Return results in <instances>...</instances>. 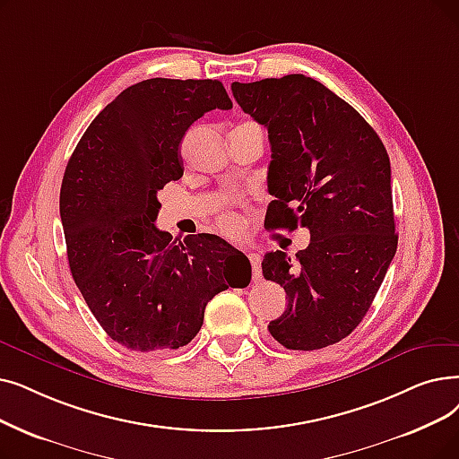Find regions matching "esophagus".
Segmentation results:
<instances>
[{"mask_svg": "<svg viewBox=\"0 0 459 459\" xmlns=\"http://www.w3.org/2000/svg\"><path fill=\"white\" fill-rule=\"evenodd\" d=\"M247 258H249V263H251V266H253V275H255V279H258V277H261V255L255 253V251H249V253H247Z\"/></svg>", "mask_w": 459, "mask_h": 459, "instance_id": "1", "label": "esophagus"}]
</instances>
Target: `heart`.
<instances>
[{
    "mask_svg": "<svg viewBox=\"0 0 459 459\" xmlns=\"http://www.w3.org/2000/svg\"><path fill=\"white\" fill-rule=\"evenodd\" d=\"M238 127H253V129H258V126L253 124V122L240 124ZM219 225H221V229H223L225 232L236 234V232H240V229H242V219H240V215L234 213V212H223L221 215H219Z\"/></svg>",
    "mask_w": 459,
    "mask_h": 459,
    "instance_id": "b5f03b06",
    "label": "heart"
}]
</instances>
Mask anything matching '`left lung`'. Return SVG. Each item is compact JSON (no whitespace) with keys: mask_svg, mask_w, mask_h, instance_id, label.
Listing matches in <instances>:
<instances>
[{"mask_svg":"<svg viewBox=\"0 0 459 459\" xmlns=\"http://www.w3.org/2000/svg\"><path fill=\"white\" fill-rule=\"evenodd\" d=\"M230 88L268 129V229L306 227L311 236L296 264L283 251L264 255V279L289 298L268 330L292 351L333 345L362 323L397 249L386 148L347 101L309 76Z\"/></svg>","mask_w":459,"mask_h":459,"instance_id":"1","label":"left lung"}]
</instances>
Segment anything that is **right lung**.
Instances as JSON below:
<instances>
[{"label":"right lung","mask_w":459,"mask_h":459,"mask_svg":"<svg viewBox=\"0 0 459 459\" xmlns=\"http://www.w3.org/2000/svg\"><path fill=\"white\" fill-rule=\"evenodd\" d=\"M232 101L219 81L150 78L119 93L76 144L59 191L69 268L97 323L136 352L187 345L212 298L251 281L249 258L215 234L159 230L157 191L184 176L180 143Z\"/></svg>","instance_id":"1"}]
</instances>
